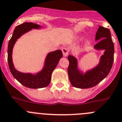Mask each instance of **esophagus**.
Wrapping results in <instances>:
<instances>
[{
	"instance_id": "esophagus-1",
	"label": "esophagus",
	"mask_w": 122,
	"mask_h": 122,
	"mask_svg": "<svg viewBox=\"0 0 122 122\" xmlns=\"http://www.w3.org/2000/svg\"><path fill=\"white\" fill-rule=\"evenodd\" d=\"M62 54H63L64 56H67L68 55V53H69V49L66 47H64L62 49Z\"/></svg>"
}]
</instances>
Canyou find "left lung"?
I'll use <instances>...</instances> for the list:
<instances>
[{
  "label": "left lung",
  "mask_w": 122,
  "mask_h": 122,
  "mask_svg": "<svg viewBox=\"0 0 122 122\" xmlns=\"http://www.w3.org/2000/svg\"><path fill=\"white\" fill-rule=\"evenodd\" d=\"M95 40L99 42L94 45V49L105 50V52L101 57L99 64L94 69L83 75L78 69L76 58L71 55L68 56L69 61L68 74L70 83L73 87L79 88L94 87L107 76L112 68L114 46L110 29L99 26Z\"/></svg>",
  "instance_id": "1"
}]
</instances>
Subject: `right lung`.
<instances>
[{
  "instance_id": "1",
  "label": "right lung",
  "mask_w": 122,
  "mask_h": 122,
  "mask_svg": "<svg viewBox=\"0 0 122 122\" xmlns=\"http://www.w3.org/2000/svg\"><path fill=\"white\" fill-rule=\"evenodd\" d=\"M40 26L34 23H23L18 25L14 30L13 34L9 41L8 46V62L10 71L14 78L25 87L30 88H40L47 87L51 82V75L57 66L60 58L62 57L61 50L50 52L46 58L45 65L40 72L36 75L30 73H23L14 68L12 59V52L14 45L17 40L23 34L32 29H38Z\"/></svg>"
}]
</instances>
